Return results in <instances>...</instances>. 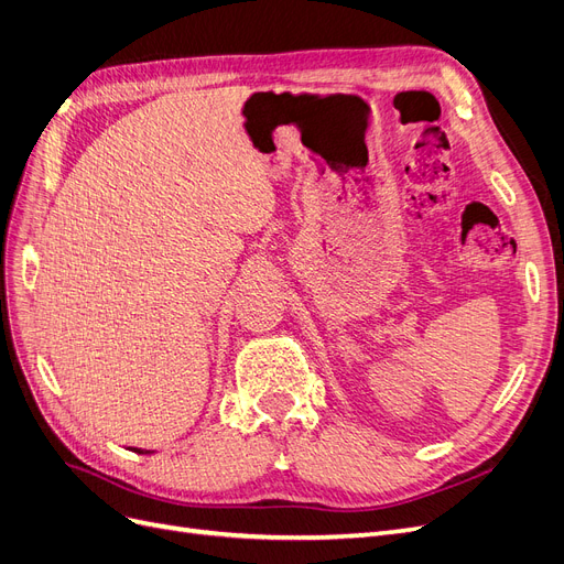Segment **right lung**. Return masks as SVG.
<instances>
[{"label":"right lung","instance_id":"add662e5","mask_svg":"<svg viewBox=\"0 0 564 564\" xmlns=\"http://www.w3.org/2000/svg\"><path fill=\"white\" fill-rule=\"evenodd\" d=\"M134 453H151V451H141V448H134Z\"/></svg>","mask_w":564,"mask_h":564}]
</instances>
